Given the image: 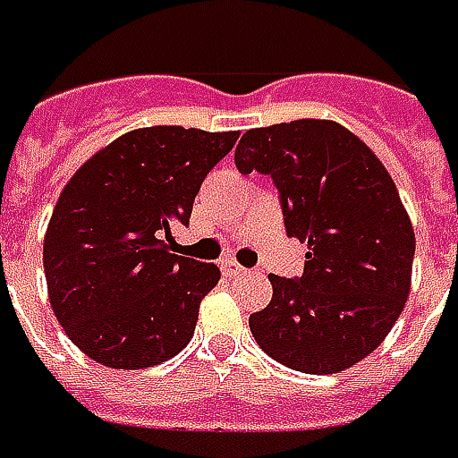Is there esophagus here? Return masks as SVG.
Returning <instances> with one entry per match:
<instances>
[{"instance_id": "esophagus-1", "label": "esophagus", "mask_w": 458, "mask_h": 458, "mask_svg": "<svg viewBox=\"0 0 458 458\" xmlns=\"http://www.w3.org/2000/svg\"><path fill=\"white\" fill-rule=\"evenodd\" d=\"M220 270H223V276H228V278H233V276H238V273H242V266L241 263H235V260H223V263H220Z\"/></svg>"}]
</instances>
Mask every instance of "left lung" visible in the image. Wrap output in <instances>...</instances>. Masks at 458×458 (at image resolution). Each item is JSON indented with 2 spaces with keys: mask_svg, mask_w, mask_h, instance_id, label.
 Here are the masks:
<instances>
[{
  "mask_svg": "<svg viewBox=\"0 0 458 458\" xmlns=\"http://www.w3.org/2000/svg\"><path fill=\"white\" fill-rule=\"evenodd\" d=\"M235 167L270 175L288 238L308 242L303 276H268L273 298L248 318L258 346L303 373L366 359L403 310L416 250L381 160L338 123L295 120L248 130Z\"/></svg>",
  "mask_w": 458,
  "mask_h": 458,
  "instance_id": "1",
  "label": "left lung"
}]
</instances>
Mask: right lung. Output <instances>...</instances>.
<instances>
[{
	"label": "right lung",
	"mask_w": 458,
	"mask_h": 458,
	"mask_svg": "<svg viewBox=\"0 0 458 458\" xmlns=\"http://www.w3.org/2000/svg\"><path fill=\"white\" fill-rule=\"evenodd\" d=\"M238 132L142 127L87 160L45 235L49 303L64 334L110 369H148L188 346L213 263L175 255L208 173Z\"/></svg>",
	"instance_id": "add662e5"
}]
</instances>
